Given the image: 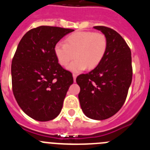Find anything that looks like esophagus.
Masks as SVG:
<instances>
[{"label":"esophagus","mask_w":150,"mask_h":150,"mask_svg":"<svg viewBox=\"0 0 150 150\" xmlns=\"http://www.w3.org/2000/svg\"><path fill=\"white\" fill-rule=\"evenodd\" d=\"M76 76H77V75H76V74H73V77H74V82H76Z\"/></svg>","instance_id":"34e87169"}]
</instances>
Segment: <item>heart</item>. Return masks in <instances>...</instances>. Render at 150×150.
<instances>
[{"instance_id": "heart-1", "label": "heart", "mask_w": 150, "mask_h": 150, "mask_svg": "<svg viewBox=\"0 0 150 150\" xmlns=\"http://www.w3.org/2000/svg\"><path fill=\"white\" fill-rule=\"evenodd\" d=\"M107 38L103 33L78 31L68 36L65 43H56L54 52L62 66L66 67L76 59L67 68L73 72H79L88 67L93 69L98 65L107 50Z\"/></svg>"}]
</instances>
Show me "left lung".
<instances>
[{"label": "left lung", "mask_w": 150, "mask_h": 150, "mask_svg": "<svg viewBox=\"0 0 150 150\" xmlns=\"http://www.w3.org/2000/svg\"><path fill=\"white\" fill-rule=\"evenodd\" d=\"M107 38V50L98 65L76 81L84 114L96 120L111 117L121 109L132 80V52L122 37L113 29L95 26Z\"/></svg>", "instance_id": "left-lung-1"}]
</instances>
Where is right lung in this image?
<instances>
[{
  "instance_id": "1",
  "label": "right lung",
  "mask_w": 150,
  "mask_h": 150,
  "mask_svg": "<svg viewBox=\"0 0 150 150\" xmlns=\"http://www.w3.org/2000/svg\"><path fill=\"white\" fill-rule=\"evenodd\" d=\"M74 30L40 26L20 40L11 65L12 87L18 106L34 120L46 122L59 116L72 74L59 64L54 47Z\"/></svg>"
}]
</instances>
